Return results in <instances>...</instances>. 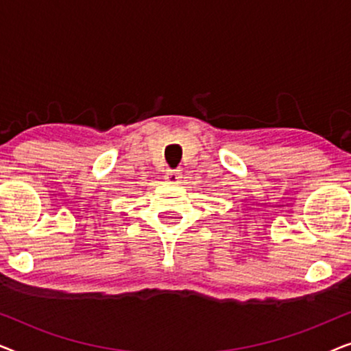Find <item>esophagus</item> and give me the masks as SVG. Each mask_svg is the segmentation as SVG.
Segmentation results:
<instances>
[{
	"label": "esophagus",
	"mask_w": 351,
	"mask_h": 351,
	"mask_svg": "<svg viewBox=\"0 0 351 351\" xmlns=\"http://www.w3.org/2000/svg\"><path fill=\"white\" fill-rule=\"evenodd\" d=\"M165 179L167 184L171 185H179L180 184V179H182V172L180 171H167Z\"/></svg>",
	"instance_id": "obj_1"
}]
</instances>
